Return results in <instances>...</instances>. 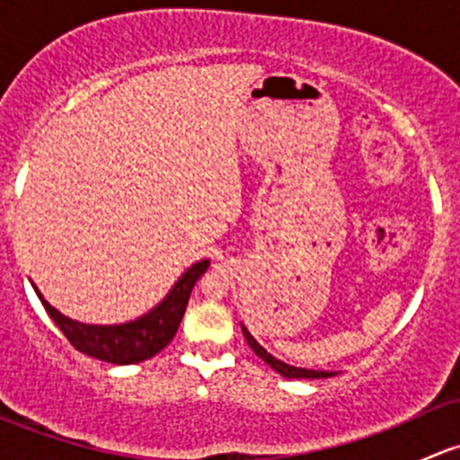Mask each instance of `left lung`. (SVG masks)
Wrapping results in <instances>:
<instances>
[{"instance_id": "obj_1", "label": "left lung", "mask_w": 460, "mask_h": 460, "mask_svg": "<svg viewBox=\"0 0 460 460\" xmlns=\"http://www.w3.org/2000/svg\"><path fill=\"white\" fill-rule=\"evenodd\" d=\"M243 333H244V338H247L249 347H252V349L256 351V356H260V358H262L264 363L269 365V367L276 369V372L280 374V376H285V378H327V376H333L332 372H316V369L291 367V365H287V363H282V360L273 358V356L269 354V351L264 349L262 345H260L256 338H253L252 333H249V329L244 327V324H243Z\"/></svg>"}]
</instances>
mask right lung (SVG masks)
Returning a JSON list of instances; mask_svg holds the SVG:
<instances>
[{"instance_id":"obj_1","label":"right lung","mask_w":460,"mask_h":460,"mask_svg":"<svg viewBox=\"0 0 460 460\" xmlns=\"http://www.w3.org/2000/svg\"><path fill=\"white\" fill-rule=\"evenodd\" d=\"M208 260H200L193 267H189L184 271V276L180 278L173 285V289L166 294V298L157 305L155 309H151L148 314H144L142 318L131 320V323L124 324H84L71 320L58 312L55 307H50L41 294L40 296L41 305H44L46 314L53 318V323L58 324L59 332L68 338L73 347L82 354L93 356L97 360H104V363L113 365H133L142 363V360L151 358L157 351L164 349L171 341H173L175 332H178L180 323H182L184 309H187L189 296H191L193 285L198 282V278L207 271Z\"/></svg>"}]
</instances>
